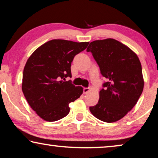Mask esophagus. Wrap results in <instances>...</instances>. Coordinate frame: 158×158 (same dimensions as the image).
Returning <instances> with one entry per match:
<instances>
[{"label": "esophagus", "mask_w": 158, "mask_h": 158, "mask_svg": "<svg viewBox=\"0 0 158 158\" xmlns=\"http://www.w3.org/2000/svg\"><path fill=\"white\" fill-rule=\"evenodd\" d=\"M89 90H90V88H89V87H84L83 89V92L84 94H86Z\"/></svg>", "instance_id": "1"}]
</instances>
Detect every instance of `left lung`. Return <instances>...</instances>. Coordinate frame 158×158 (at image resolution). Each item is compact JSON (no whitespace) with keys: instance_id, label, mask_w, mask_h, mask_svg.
<instances>
[{"instance_id":"8db88e82","label":"left lung","mask_w":158,"mask_h":158,"mask_svg":"<svg viewBox=\"0 0 158 158\" xmlns=\"http://www.w3.org/2000/svg\"><path fill=\"white\" fill-rule=\"evenodd\" d=\"M92 54L106 79L98 103L89 109L96 118L113 123L133 109L143 92L142 67L130 48L114 39L91 42L86 49Z\"/></svg>"}]
</instances>
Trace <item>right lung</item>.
Listing matches in <instances>:
<instances>
[{
  "mask_svg": "<svg viewBox=\"0 0 158 158\" xmlns=\"http://www.w3.org/2000/svg\"><path fill=\"white\" fill-rule=\"evenodd\" d=\"M89 42L52 40L35 50L23 70L22 89L30 107L47 121H56L69 113V104L83 93L65 78L72 77L74 56Z\"/></svg>",
  "mask_w": 158,
  "mask_h": 158,
  "instance_id": "1",
  "label": "right lung"
}]
</instances>
